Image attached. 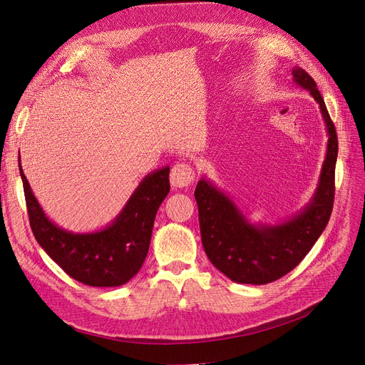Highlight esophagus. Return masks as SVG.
Wrapping results in <instances>:
<instances>
[{"label":"esophagus","instance_id":"esophagus-1","mask_svg":"<svg viewBox=\"0 0 365 365\" xmlns=\"http://www.w3.org/2000/svg\"><path fill=\"white\" fill-rule=\"evenodd\" d=\"M195 180V170L185 163H178L170 170V184L177 188L188 187Z\"/></svg>","mask_w":365,"mask_h":365}]
</instances>
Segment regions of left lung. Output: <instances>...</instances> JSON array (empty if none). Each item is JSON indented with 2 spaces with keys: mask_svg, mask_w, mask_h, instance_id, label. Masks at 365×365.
Masks as SVG:
<instances>
[{
  "mask_svg": "<svg viewBox=\"0 0 365 365\" xmlns=\"http://www.w3.org/2000/svg\"><path fill=\"white\" fill-rule=\"evenodd\" d=\"M292 73L293 81L317 101L328 131L319 184L304 210L276 225L250 223L210 180L197 181L195 190L205 254L212 266L238 284H269L292 272L319 240L332 212L338 155L334 122L311 75L299 66Z\"/></svg>",
  "mask_w": 365,
  "mask_h": 365,
  "instance_id": "left-lung-1",
  "label": "left lung"
}]
</instances>
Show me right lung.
<instances>
[{"mask_svg":"<svg viewBox=\"0 0 365 365\" xmlns=\"http://www.w3.org/2000/svg\"><path fill=\"white\" fill-rule=\"evenodd\" d=\"M169 170L166 166L148 173L106 228L80 234L63 230L46 217L19 165L30 226L37 243L75 281L91 287L127 284L148 255L155 215L170 190Z\"/></svg>","mask_w":365,"mask_h":365,"instance_id":"right-lung-1","label":"right lung"}]
</instances>
